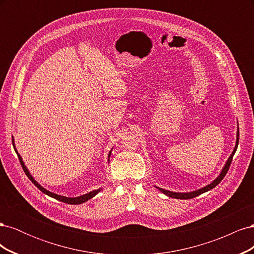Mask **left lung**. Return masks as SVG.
Listing matches in <instances>:
<instances>
[{
    "instance_id": "8db88e82",
    "label": "left lung",
    "mask_w": 254,
    "mask_h": 254,
    "mask_svg": "<svg viewBox=\"0 0 254 254\" xmlns=\"http://www.w3.org/2000/svg\"><path fill=\"white\" fill-rule=\"evenodd\" d=\"M238 140H240V130H238V127H237V132H236V143H235V147H234V149H233L232 153H231V155H230L229 159L227 160V162H226L225 166L222 167V170H221V172H220L219 176L217 177L216 179L213 180L210 184H207V186H205V187H203V188H201V189H199V190H197L188 191V193H176V191L167 190H164V189L158 188V187H156V186H155V187H156L160 191H162V193H163V194H165L166 196H168V197H172V198H176V199H191V198H194V197L199 196V195L202 194V193H205V191H207V190H210L214 189V188L216 187L217 184H218L222 179H224V177H225V176H226V174L228 173V171H229V167H230V164H231V162H232V158H233L234 153H235V151H236V149H237V146H238Z\"/></svg>"
}]
</instances>
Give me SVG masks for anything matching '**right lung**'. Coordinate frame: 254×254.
Segmentation results:
<instances>
[{"label": "right lung", "instance_id": "obj_1", "mask_svg": "<svg viewBox=\"0 0 254 254\" xmlns=\"http://www.w3.org/2000/svg\"><path fill=\"white\" fill-rule=\"evenodd\" d=\"M12 145H13V147H14V150H16V152H17V155H18L19 160H20V163H21V165H22V167H23V170H24L26 176L28 177V178H29L30 180H32V182L35 184V186H36L38 189H39V190L42 191V193H44L45 195H48V196H50V197H52V198H55V199H57V200H59V201H63V202L68 203V204H80V203H83V202L88 201L89 199L93 198L95 195H97V194L99 193V191L102 190V188H101V189H98V190H92V191H89V193L84 194V195H81V196H78V197H65V196H61V195H58V194H55V193H52V191H50V190H45L44 188H42V187L40 186V184L38 183V182L33 178V176L30 175L29 171L27 170V167L25 166L24 162H23L22 157L19 155L18 150L16 149V146H14V141H13V139H12ZM111 150H112V149H111ZM110 155H111V151L109 152V155H108V161H109Z\"/></svg>", "mask_w": 254, "mask_h": 254}]
</instances>
